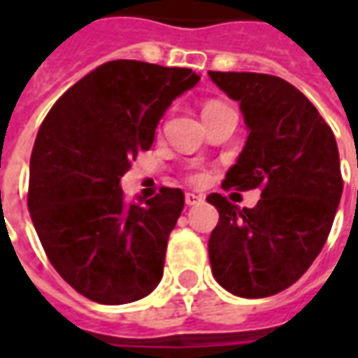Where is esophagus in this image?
<instances>
[{
  "label": "esophagus",
  "mask_w": 358,
  "mask_h": 358,
  "mask_svg": "<svg viewBox=\"0 0 358 358\" xmlns=\"http://www.w3.org/2000/svg\"><path fill=\"white\" fill-rule=\"evenodd\" d=\"M203 201V195H197V194H186V205H197V203Z\"/></svg>",
  "instance_id": "esophagus-1"
}]
</instances>
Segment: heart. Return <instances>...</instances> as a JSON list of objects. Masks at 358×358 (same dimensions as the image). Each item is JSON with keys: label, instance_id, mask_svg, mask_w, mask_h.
<instances>
[{"label": "heart", "instance_id": "b5f03b06", "mask_svg": "<svg viewBox=\"0 0 358 358\" xmlns=\"http://www.w3.org/2000/svg\"><path fill=\"white\" fill-rule=\"evenodd\" d=\"M209 105H217V103H209ZM209 105H207V107H209Z\"/></svg>", "mask_w": 358, "mask_h": 358}]
</instances>
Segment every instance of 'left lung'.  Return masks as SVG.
I'll list each match as a JSON object with an SVG mask.
<instances>
[{
	"label": "left lung",
	"mask_w": 358,
	"mask_h": 358,
	"mask_svg": "<svg viewBox=\"0 0 358 358\" xmlns=\"http://www.w3.org/2000/svg\"><path fill=\"white\" fill-rule=\"evenodd\" d=\"M209 78L240 103L249 132L222 187H261L253 209H240L220 194L207 197L220 215L209 238L210 268L226 292L261 299L295 284L328 240L343 192L338 143L289 82L215 71Z\"/></svg>",
	"instance_id": "obj_1"
}]
</instances>
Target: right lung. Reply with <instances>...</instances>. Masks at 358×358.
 <instances>
[{
	"label": "right lung",
	"mask_w": 358,
	"mask_h": 358,
	"mask_svg": "<svg viewBox=\"0 0 358 358\" xmlns=\"http://www.w3.org/2000/svg\"><path fill=\"white\" fill-rule=\"evenodd\" d=\"M199 78L192 69L109 61L66 90L40 126L30 217L61 278L95 303H132L163 278L184 194L161 187L128 203L120 178L138 151L151 148L172 101Z\"/></svg>",
	"instance_id": "obj_1"
}]
</instances>
